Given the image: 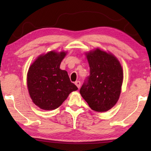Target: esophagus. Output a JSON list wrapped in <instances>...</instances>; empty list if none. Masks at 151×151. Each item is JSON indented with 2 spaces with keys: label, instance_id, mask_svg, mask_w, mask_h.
<instances>
[{
  "label": "esophagus",
  "instance_id": "34e87169",
  "mask_svg": "<svg viewBox=\"0 0 151 151\" xmlns=\"http://www.w3.org/2000/svg\"><path fill=\"white\" fill-rule=\"evenodd\" d=\"M75 84L77 86V87L79 88L80 87V85H81V82H80V81H76L75 82Z\"/></svg>",
  "mask_w": 151,
  "mask_h": 151
}]
</instances>
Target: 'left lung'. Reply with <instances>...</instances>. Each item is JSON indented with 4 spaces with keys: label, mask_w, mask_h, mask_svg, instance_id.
I'll return each mask as SVG.
<instances>
[{
    "label": "left lung",
    "mask_w": 151,
    "mask_h": 151,
    "mask_svg": "<svg viewBox=\"0 0 151 151\" xmlns=\"http://www.w3.org/2000/svg\"><path fill=\"white\" fill-rule=\"evenodd\" d=\"M86 55L90 75L80 93L92 110L105 112L119 100L123 82L122 67L115 55L98 48Z\"/></svg>",
    "instance_id": "left-lung-1"
}]
</instances>
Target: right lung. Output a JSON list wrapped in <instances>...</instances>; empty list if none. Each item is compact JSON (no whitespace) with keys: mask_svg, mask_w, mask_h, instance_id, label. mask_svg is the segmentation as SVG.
Listing matches in <instances>:
<instances>
[{"mask_svg":"<svg viewBox=\"0 0 151 151\" xmlns=\"http://www.w3.org/2000/svg\"><path fill=\"white\" fill-rule=\"evenodd\" d=\"M66 52L49 51L40 55L29 67L27 82L33 102L44 110L58 108L78 87L70 81L67 72L60 69Z\"/></svg>","mask_w":151,"mask_h":151,"instance_id":"1","label":"right lung"}]
</instances>
